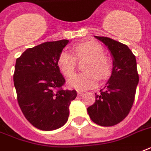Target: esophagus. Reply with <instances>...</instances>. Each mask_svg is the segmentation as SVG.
Instances as JSON below:
<instances>
[{"label":"esophagus","mask_w":151,"mask_h":151,"mask_svg":"<svg viewBox=\"0 0 151 151\" xmlns=\"http://www.w3.org/2000/svg\"><path fill=\"white\" fill-rule=\"evenodd\" d=\"M85 94V92H80V91H78V96H83V95Z\"/></svg>","instance_id":"obj_1"}]
</instances>
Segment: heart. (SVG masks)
Wrapping results in <instances>:
<instances>
[{
  "label": "heart",
  "mask_w": 151,
  "mask_h": 151,
  "mask_svg": "<svg viewBox=\"0 0 151 151\" xmlns=\"http://www.w3.org/2000/svg\"><path fill=\"white\" fill-rule=\"evenodd\" d=\"M73 55L63 51L59 54L57 65L61 73L66 78H70L74 73L77 59L87 58L84 65L86 71L76 74L69 81L70 86L77 90L84 91L96 86L99 81L105 80L112 71V62L103 53L100 44L92 41L81 42L73 47Z\"/></svg>",
  "instance_id": "heart-1"
}]
</instances>
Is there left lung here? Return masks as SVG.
<instances>
[{"label": "left lung", "mask_w": 151, "mask_h": 151, "mask_svg": "<svg viewBox=\"0 0 151 151\" xmlns=\"http://www.w3.org/2000/svg\"><path fill=\"white\" fill-rule=\"evenodd\" d=\"M114 58L112 74L96 102L88 107L90 118L100 126H113L122 122L130 112L136 96L139 74L136 56L126 45L106 37L95 36Z\"/></svg>", "instance_id": "8db88e82"}]
</instances>
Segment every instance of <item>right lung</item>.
<instances>
[{"label":"right lung","mask_w":151,"mask_h":151,"mask_svg":"<svg viewBox=\"0 0 151 151\" xmlns=\"http://www.w3.org/2000/svg\"><path fill=\"white\" fill-rule=\"evenodd\" d=\"M68 40L47 41L27 48L16 59L13 75L18 103L27 121L35 128L52 131L68 120L69 106L75 90H63L65 79L57 60Z\"/></svg>","instance_id":"right-lung-1"}]
</instances>
